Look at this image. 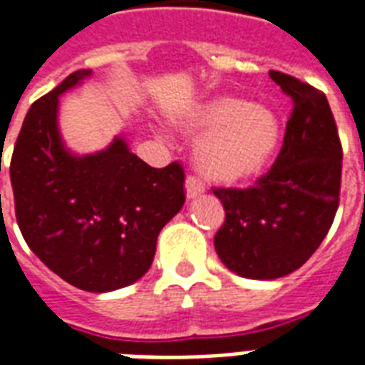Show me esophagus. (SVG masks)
Masks as SVG:
<instances>
[{"mask_svg":"<svg viewBox=\"0 0 365 365\" xmlns=\"http://www.w3.org/2000/svg\"><path fill=\"white\" fill-rule=\"evenodd\" d=\"M205 191V183L195 178V175H187V180H185V193L190 199H195L197 195H201Z\"/></svg>","mask_w":365,"mask_h":365,"instance_id":"34e87169","label":"esophagus"}]
</instances>
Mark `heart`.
Masks as SVG:
<instances>
[{
    "label": "heart",
    "instance_id": "obj_1",
    "mask_svg": "<svg viewBox=\"0 0 365 365\" xmlns=\"http://www.w3.org/2000/svg\"><path fill=\"white\" fill-rule=\"evenodd\" d=\"M195 147L199 170L217 182H242L263 172L280 143L279 118L269 108L218 96L180 118Z\"/></svg>",
    "mask_w": 365,
    "mask_h": 365
}]
</instances>
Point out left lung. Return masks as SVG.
I'll list each match as a JSON object with an SVG mask.
<instances>
[{
    "instance_id": "left-lung-1",
    "label": "left lung",
    "mask_w": 365,
    "mask_h": 365,
    "mask_svg": "<svg viewBox=\"0 0 365 365\" xmlns=\"http://www.w3.org/2000/svg\"><path fill=\"white\" fill-rule=\"evenodd\" d=\"M271 79L292 98L277 160L255 185L217 187L226 220L215 236L224 265L240 277L280 279L312 257L339 209L342 147L327 96L280 71Z\"/></svg>"
}]
</instances>
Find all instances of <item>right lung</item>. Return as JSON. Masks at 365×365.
I'll return each mask as SVG.
<instances>
[{
	"instance_id": "right-lung-1",
	"label": "right lung",
	"mask_w": 365,
	"mask_h": 365,
	"mask_svg": "<svg viewBox=\"0 0 365 365\" xmlns=\"http://www.w3.org/2000/svg\"><path fill=\"white\" fill-rule=\"evenodd\" d=\"M88 75L71 73L32 104L9 174L17 224L36 257L81 290L112 292L150 269L156 237L185 203V174L180 162L148 166L120 137L96 155L63 147L58 96Z\"/></svg>"
}]
</instances>
